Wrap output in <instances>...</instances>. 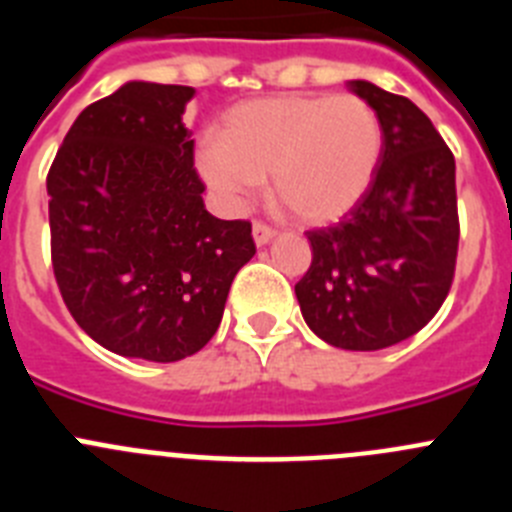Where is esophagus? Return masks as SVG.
<instances>
[{
    "mask_svg": "<svg viewBox=\"0 0 512 512\" xmlns=\"http://www.w3.org/2000/svg\"><path fill=\"white\" fill-rule=\"evenodd\" d=\"M274 235H277V230L269 228L266 223H253V241H256V246H266V243L274 241Z\"/></svg>",
    "mask_w": 512,
    "mask_h": 512,
    "instance_id": "34e87169",
    "label": "esophagus"
}]
</instances>
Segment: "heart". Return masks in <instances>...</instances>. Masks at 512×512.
<instances>
[{"label": "heart", "instance_id": "obj_1", "mask_svg": "<svg viewBox=\"0 0 512 512\" xmlns=\"http://www.w3.org/2000/svg\"><path fill=\"white\" fill-rule=\"evenodd\" d=\"M382 151V120L361 97H269L235 104L220 138L197 153V169L230 207L246 205L271 174L274 202L320 225L359 205Z\"/></svg>", "mask_w": 512, "mask_h": 512}]
</instances>
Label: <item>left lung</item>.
<instances>
[{"mask_svg":"<svg viewBox=\"0 0 512 512\" xmlns=\"http://www.w3.org/2000/svg\"><path fill=\"white\" fill-rule=\"evenodd\" d=\"M348 87L382 120V161L341 223L307 230L312 264L295 295L325 343L379 351L415 336L449 295L459 251L456 164L408 97L361 79Z\"/></svg>","mask_w":512,"mask_h":512,"instance_id":"1","label":"left lung"}]
</instances>
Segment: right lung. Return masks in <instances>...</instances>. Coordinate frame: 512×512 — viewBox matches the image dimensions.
<instances>
[{"instance_id": "right-lung-1", "label": "right lung", "mask_w": 512, "mask_h": 512, "mask_svg": "<svg viewBox=\"0 0 512 512\" xmlns=\"http://www.w3.org/2000/svg\"><path fill=\"white\" fill-rule=\"evenodd\" d=\"M192 87L128 81L76 117L48 171L61 297L99 346L130 359L197 354L253 259L248 220L205 210L182 115Z\"/></svg>"}]
</instances>
